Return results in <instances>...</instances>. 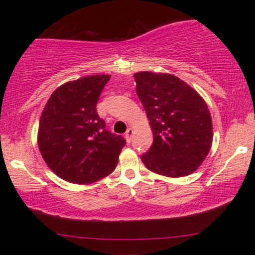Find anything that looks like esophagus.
Segmentation results:
<instances>
[{"label":"esophagus","instance_id":"34e87169","mask_svg":"<svg viewBox=\"0 0 255 255\" xmlns=\"http://www.w3.org/2000/svg\"><path fill=\"white\" fill-rule=\"evenodd\" d=\"M132 135H133V130H132V128H128L127 133H125V139H127L128 142H131Z\"/></svg>","mask_w":255,"mask_h":255}]
</instances>
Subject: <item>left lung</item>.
Returning <instances> with one entry per match:
<instances>
[{
	"label": "left lung",
	"instance_id": "1",
	"mask_svg": "<svg viewBox=\"0 0 255 255\" xmlns=\"http://www.w3.org/2000/svg\"><path fill=\"white\" fill-rule=\"evenodd\" d=\"M133 76L153 132V144L141 155L142 163L168 177L194 173L207 158L214 135L205 101L175 75L139 72Z\"/></svg>",
	"mask_w": 255,
	"mask_h": 255
}]
</instances>
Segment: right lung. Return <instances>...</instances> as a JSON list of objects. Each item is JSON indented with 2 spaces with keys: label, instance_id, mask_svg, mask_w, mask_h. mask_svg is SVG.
Masks as SVG:
<instances>
[{
  "label": "right lung",
  "instance_id": "1",
  "mask_svg": "<svg viewBox=\"0 0 255 255\" xmlns=\"http://www.w3.org/2000/svg\"><path fill=\"white\" fill-rule=\"evenodd\" d=\"M111 75H92L58 87L39 121L38 147L59 177L88 184L114 172L125 145L99 117L96 104Z\"/></svg>",
  "mask_w": 255,
  "mask_h": 255
}]
</instances>
